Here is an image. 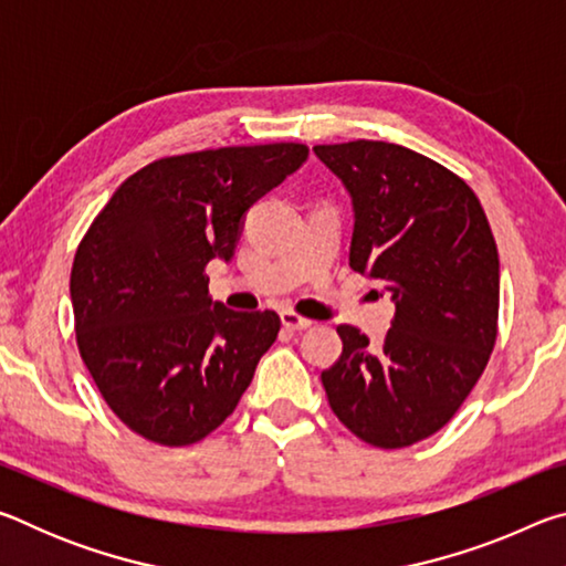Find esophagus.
Masks as SVG:
<instances>
[{"mask_svg": "<svg viewBox=\"0 0 566 566\" xmlns=\"http://www.w3.org/2000/svg\"><path fill=\"white\" fill-rule=\"evenodd\" d=\"M280 317H282V327L286 332H304V329L312 327L310 319H304V317H300V314H294V312H282Z\"/></svg>", "mask_w": 566, "mask_h": 566, "instance_id": "esophagus-1", "label": "esophagus"}]
</instances>
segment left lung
<instances>
[{
  "label": "left lung",
  "mask_w": 566,
  "mask_h": 566,
  "mask_svg": "<svg viewBox=\"0 0 566 566\" xmlns=\"http://www.w3.org/2000/svg\"><path fill=\"white\" fill-rule=\"evenodd\" d=\"M352 199L349 266L385 282L397 312L381 347L342 324V357L322 371L329 407L381 449L409 447L457 415L490 361L500 254L472 189L389 142L319 145Z\"/></svg>",
  "instance_id": "left-lung-1"
}]
</instances>
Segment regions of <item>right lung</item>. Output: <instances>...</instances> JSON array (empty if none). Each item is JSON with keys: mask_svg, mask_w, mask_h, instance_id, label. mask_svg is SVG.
Segmentation results:
<instances>
[{"mask_svg": "<svg viewBox=\"0 0 566 566\" xmlns=\"http://www.w3.org/2000/svg\"><path fill=\"white\" fill-rule=\"evenodd\" d=\"M306 157L304 145H256L159 159L84 234L70 280L76 344L132 432L195 444L252 385L280 317L214 302L205 266L232 262L249 207Z\"/></svg>", "mask_w": 566, "mask_h": 566, "instance_id": "1", "label": "right lung"}]
</instances>
